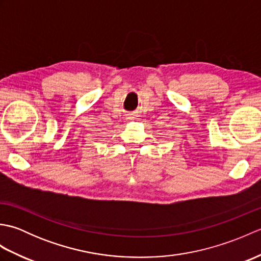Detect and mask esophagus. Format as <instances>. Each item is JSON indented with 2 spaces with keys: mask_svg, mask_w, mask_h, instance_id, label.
Here are the masks:
<instances>
[{
  "mask_svg": "<svg viewBox=\"0 0 261 261\" xmlns=\"http://www.w3.org/2000/svg\"><path fill=\"white\" fill-rule=\"evenodd\" d=\"M129 119H131V118H129Z\"/></svg>",
  "mask_w": 261,
  "mask_h": 261,
  "instance_id": "34e87169",
  "label": "esophagus"
}]
</instances>
